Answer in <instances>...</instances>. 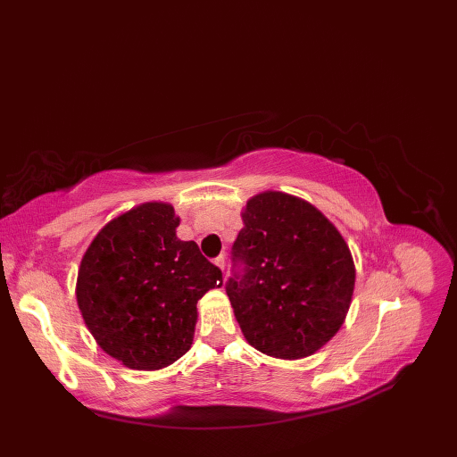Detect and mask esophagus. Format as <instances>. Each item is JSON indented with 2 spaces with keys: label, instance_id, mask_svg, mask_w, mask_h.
I'll list each match as a JSON object with an SVG mask.
<instances>
[{
  "label": "esophagus",
  "instance_id": "obj_1",
  "mask_svg": "<svg viewBox=\"0 0 457 457\" xmlns=\"http://www.w3.org/2000/svg\"><path fill=\"white\" fill-rule=\"evenodd\" d=\"M214 265L219 267L220 270H224V269H226V255H224V253H220L219 257H216V259H214Z\"/></svg>",
  "mask_w": 457,
  "mask_h": 457
}]
</instances>
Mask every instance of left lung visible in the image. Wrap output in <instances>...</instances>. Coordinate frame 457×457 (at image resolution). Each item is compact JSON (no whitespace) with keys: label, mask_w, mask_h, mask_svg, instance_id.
Instances as JSON below:
<instances>
[{"label":"left lung","mask_w":457,"mask_h":457,"mask_svg":"<svg viewBox=\"0 0 457 457\" xmlns=\"http://www.w3.org/2000/svg\"><path fill=\"white\" fill-rule=\"evenodd\" d=\"M226 283L246 341L278 359L320 350L343 326L353 295V259L309 202L267 190L248 200Z\"/></svg>","instance_id":"1"}]
</instances>
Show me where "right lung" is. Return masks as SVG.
<instances>
[{"label": "right lung", "mask_w": 457, "mask_h": 457, "mask_svg": "<svg viewBox=\"0 0 457 457\" xmlns=\"http://www.w3.org/2000/svg\"><path fill=\"white\" fill-rule=\"evenodd\" d=\"M170 204L148 202L105 224L87 248L76 296L100 348L135 370H159L188 352L198 300L222 272L195 241H179Z\"/></svg>", "instance_id": "add662e5"}]
</instances>
